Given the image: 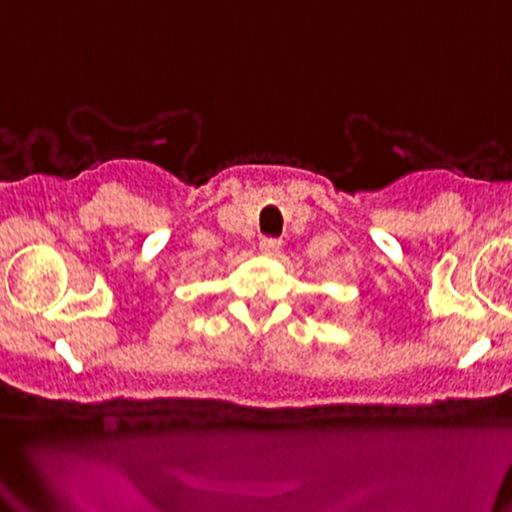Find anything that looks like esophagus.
I'll list each match as a JSON object with an SVG mask.
<instances>
[{
    "instance_id": "esophagus-1",
    "label": "esophagus",
    "mask_w": 512,
    "mask_h": 512,
    "mask_svg": "<svg viewBox=\"0 0 512 512\" xmlns=\"http://www.w3.org/2000/svg\"><path fill=\"white\" fill-rule=\"evenodd\" d=\"M278 250H281V241H278V238H262V241H260L262 255L271 257V255H276Z\"/></svg>"
}]
</instances>
